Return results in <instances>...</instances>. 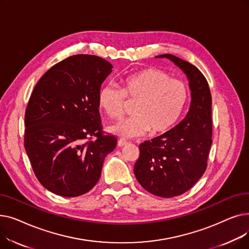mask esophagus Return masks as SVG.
I'll return each instance as SVG.
<instances>
[{
	"label": "esophagus",
	"instance_id": "esophagus-1",
	"mask_svg": "<svg viewBox=\"0 0 249 249\" xmlns=\"http://www.w3.org/2000/svg\"><path fill=\"white\" fill-rule=\"evenodd\" d=\"M117 144H118V146H119V147H122V146H124V145L127 144V141L124 140V139H119V140H118Z\"/></svg>",
	"mask_w": 249,
	"mask_h": 249
}]
</instances>
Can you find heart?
Segmentation results:
<instances>
[{
  "label": "heart",
  "mask_w": 249,
  "mask_h": 249,
  "mask_svg": "<svg viewBox=\"0 0 249 249\" xmlns=\"http://www.w3.org/2000/svg\"><path fill=\"white\" fill-rule=\"evenodd\" d=\"M189 89L160 69H146L125 76L122 89L104 85L98 94L101 109L112 119H119L126 108V99L135 101L134 115L112 125L109 130L124 138L148 133L161 135L179 121L189 104Z\"/></svg>",
  "instance_id": "1"
}]
</instances>
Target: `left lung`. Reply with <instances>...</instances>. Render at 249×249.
Here are the masks:
<instances>
[{"label": "left lung", "mask_w": 249, "mask_h": 249, "mask_svg": "<svg viewBox=\"0 0 249 249\" xmlns=\"http://www.w3.org/2000/svg\"><path fill=\"white\" fill-rule=\"evenodd\" d=\"M184 71L192 101L186 118L168 132L139 145L134 174L147 192L173 198L189 191L207 168L212 145V97L204 74L190 62L162 54Z\"/></svg>", "instance_id": "obj_1"}]
</instances>
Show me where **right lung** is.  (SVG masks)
I'll return each mask as SVG.
<instances>
[{"instance_id":"obj_1","label":"right lung","mask_w":249,"mask_h":249,"mask_svg":"<svg viewBox=\"0 0 249 249\" xmlns=\"http://www.w3.org/2000/svg\"><path fill=\"white\" fill-rule=\"evenodd\" d=\"M112 68L96 55H72L48 70L32 91L24 146L37 179L51 193L73 198L90 191L117 145L103 131L98 103Z\"/></svg>"}]
</instances>
